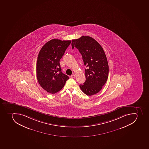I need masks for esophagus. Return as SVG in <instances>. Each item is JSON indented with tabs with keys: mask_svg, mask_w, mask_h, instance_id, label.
Masks as SVG:
<instances>
[{
	"mask_svg": "<svg viewBox=\"0 0 149 149\" xmlns=\"http://www.w3.org/2000/svg\"><path fill=\"white\" fill-rule=\"evenodd\" d=\"M71 78H74L75 77V75L74 74H72V75H71Z\"/></svg>",
	"mask_w": 149,
	"mask_h": 149,
	"instance_id": "esophagus-1",
	"label": "esophagus"
}]
</instances>
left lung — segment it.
I'll return each mask as SVG.
<instances>
[{
  "label": "left lung",
  "mask_w": 149,
  "mask_h": 149,
  "mask_svg": "<svg viewBox=\"0 0 149 149\" xmlns=\"http://www.w3.org/2000/svg\"><path fill=\"white\" fill-rule=\"evenodd\" d=\"M72 49H78L83 57L85 81L79 86L86 95L99 93L106 83L109 76V65L106 56L100 44L93 38L82 36L72 41Z\"/></svg>",
  "instance_id": "1"
}]
</instances>
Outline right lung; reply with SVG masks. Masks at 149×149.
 <instances>
[{
	"label": "right lung",
	"instance_id": "1",
	"mask_svg": "<svg viewBox=\"0 0 149 149\" xmlns=\"http://www.w3.org/2000/svg\"><path fill=\"white\" fill-rule=\"evenodd\" d=\"M71 40L52 39L42 47L38 56L37 78L41 87L55 94L62 89L69 77L62 72L59 61Z\"/></svg>",
	"mask_w": 149,
	"mask_h": 149
}]
</instances>
